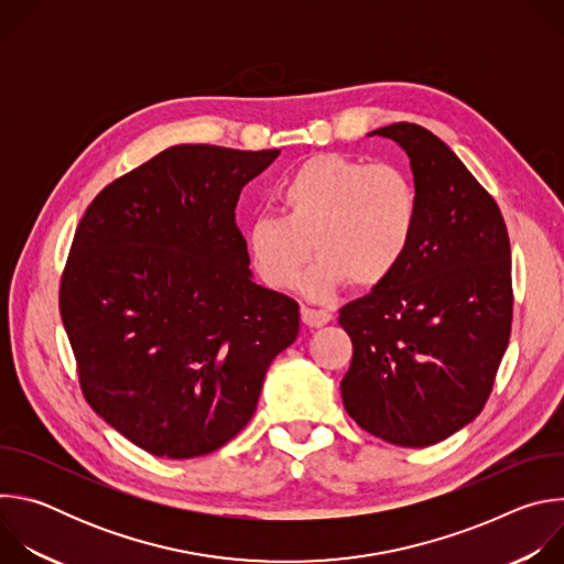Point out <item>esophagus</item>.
Wrapping results in <instances>:
<instances>
[{"label":"esophagus","mask_w":564,"mask_h":564,"mask_svg":"<svg viewBox=\"0 0 564 564\" xmlns=\"http://www.w3.org/2000/svg\"><path fill=\"white\" fill-rule=\"evenodd\" d=\"M330 318H333V314L326 312V310H314V307H310V305H303V307H301V321H303V324H305L307 328H321V326H326Z\"/></svg>","instance_id":"esophagus-1"}]
</instances>
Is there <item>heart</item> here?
I'll return each instance as SVG.
<instances>
[{
	"mask_svg": "<svg viewBox=\"0 0 564 564\" xmlns=\"http://www.w3.org/2000/svg\"><path fill=\"white\" fill-rule=\"evenodd\" d=\"M281 216H259L248 248L254 272L274 290L292 288L307 261V290L324 294L348 281L370 290L404 263L417 231V192L390 163L366 165L344 153H316L274 189Z\"/></svg>",
	"mask_w": 564,
	"mask_h": 564,
	"instance_id": "obj_1",
	"label": "heart"
}]
</instances>
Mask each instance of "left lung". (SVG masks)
Segmentation results:
<instances>
[{
  "label": "left lung",
  "instance_id": "1",
  "mask_svg": "<svg viewBox=\"0 0 564 564\" xmlns=\"http://www.w3.org/2000/svg\"><path fill=\"white\" fill-rule=\"evenodd\" d=\"M372 133L406 149L420 214L404 263L339 310L352 339L341 397L370 435L420 448L473 422L494 390L513 321L511 246L494 196L435 133Z\"/></svg>",
  "mask_w": 564,
  "mask_h": 564
}]
</instances>
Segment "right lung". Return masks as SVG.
Instances as JSON below:
<instances>
[{
  "instance_id": "right-lung-1",
  "label": "right lung",
  "mask_w": 564,
  "mask_h": 564,
  "mask_svg": "<svg viewBox=\"0 0 564 564\" xmlns=\"http://www.w3.org/2000/svg\"><path fill=\"white\" fill-rule=\"evenodd\" d=\"M279 149L178 144L109 183L79 220L59 314L89 406L142 451L189 459L252 420L299 303L261 288L236 203Z\"/></svg>"
}]
</instances>
